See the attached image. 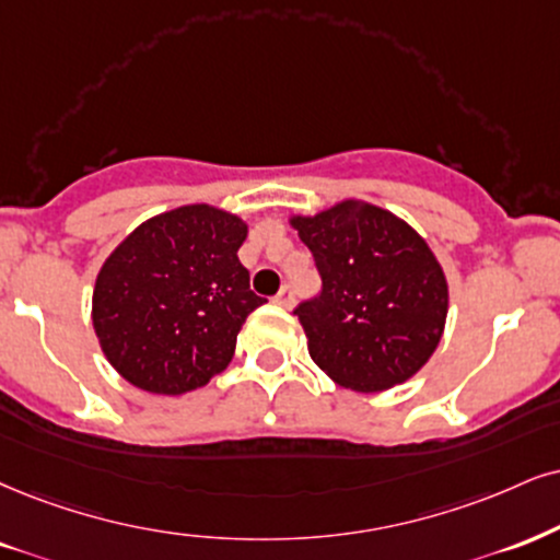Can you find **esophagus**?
<instances>
[{
  "instance_id": "obj_1",
  "label": "esophagus",
  "mask_w": 560,
  "mask_h": 560,
  "mask_svg": "<svg viewBox=\"0 0 560 560\" xmlns=\"http://www.w3.org/2000/svg\"><path fill=\"white\" fill-rule=\"evenodd\" d=\"M275 303L282 308H291L293 306V288L291 285H282L280 293L275 295Z\"/></svg>"
}]
</instances>
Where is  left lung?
<instances>
[{"instance_id": "8db88e82", "label": "left lung", "mask_w": 560, "mask_h": 560, "mask_svg": "<svg viewBox=\"0 0 560 560\" xmlns=\"http://www.w3.org/2000/svg\"><path fill=\"white\" fill-rule=\"evenodd\" d=\"M291 225L314 254L322 293L295 308L308 355L335 384L384 392L439 348L448 285L431 246L384 207L342 199Z\"/></svg>"}]
</instances>
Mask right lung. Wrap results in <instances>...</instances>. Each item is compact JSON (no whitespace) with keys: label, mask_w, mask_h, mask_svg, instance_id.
Instances as JSON below:
<instances>
[{"label":"right lung","mask_w":560,"mask_h":560,"mask_svg":"<svg viewBox=\"0 0 560 560\" xmlns=\"http://www.w3.org/2000/svg\"><path fill=\"white\" fill-rule=\"evenodd\" d=\"M248 225L212 205L144 220L103 261L93 329L137 389L184 395L231 363L246 316L265 299L238 261Z\"/></svg>","instance_id":"obj_1"}]
</instances>
